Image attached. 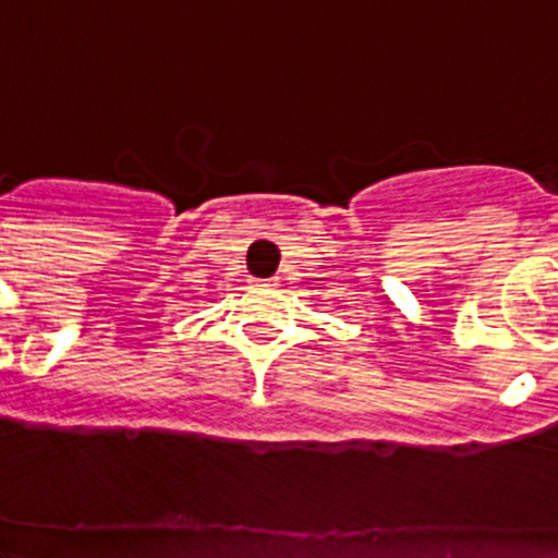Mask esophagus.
I'll list each match as a JSON object with an SVG mask.
<instances>
[{"label":"esophagus","instance_id":"1","mask_svg":"<svg viewBox=\"0 0 558 558\" xmlns=\"http://www.w3.org/2000/svg\"><path fill=\"white\" fill-rule=\"evenodd\" d=\"M256 286H264V289H272V286H278V280H256Z\"/></svg>","mask_w":558,"mask_h":558}]
</instances>
